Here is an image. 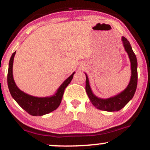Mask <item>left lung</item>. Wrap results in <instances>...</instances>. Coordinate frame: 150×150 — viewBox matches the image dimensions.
Wrapping results in <instances>:
<instances>
[{
    "label": "left lung",
    "mask_w": 150,
    "mask_h": 150,
    "mask_svg": "<svg viewBox=\"0 0 150 150\" xmlns=\"http://www.w3.org/2000/svg\"><path fill=\"white\" fill-rule=\"evenodd\" d=\"M123 45L125 48L126 52L128 53L129 57L131 62V69H132V76L127 88L119 95L113 96L108 99H101L96 97L92 93L89 85V80L86 75V91L87 93L90 100L96 108L105 111H117L124 108L129 100L133 98L137 86V60L136 55L132 50L130 43L125 37H122Z\"/></svg>",
    "instance_id": "obj_1"
}]
</instances>
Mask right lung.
Wrapping results in <instances>:
<instances>
[{
	"mask_svg": "<svg viewBox=\"0 0 150 150\" xmlns=\"http://www.w3.org/2000/svg\"><path fill=\"white\" fill-rule=\"evenodd\" d=\"M15 54L16 52H14L9 61L7 76L9 91L14 100L23 109L32 116H43L57 109L61 103L64 89L70 84L75 72L64 80L56 93L52 97L38 98L29 96L18 89L13 78V63Z\"/></svg>",
	"mask_w": 150,
	"mask_h": 150,
	"instance_id": "1",
	"label": "right lung"
}]
</instances>
